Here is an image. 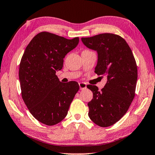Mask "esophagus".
I'll use <instances>...</instances> for the list:
<instances>
[{
  "mask_svg": "<svg viewBox=\"0 0 155 155\" xmlns=\"http://www.w3.org/2000/svg\"><path fill=\"white\" fill-rule=\"evenodd\" d=\"M79 86H80V88L81 90H82V89H85L87 88V84H85V83H83V82L79 83Z\"/></svg>",
  "mask_w": 155,
  "mask_h": 155,
  "instance_id": "obj_1",
  "label": "esophagus"
}]
</instances>
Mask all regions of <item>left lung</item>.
I'll return each instance as SVG.
<instances>
[{
	"label": "left lung",
	"instance_id": "1",
	"mask_svg": "<svg viewBox=\"0 0 155 155\" xmlns=\"http://www.w3.org/2000/svg\"><path fill=\"white\" fill-rule=\"evenodd\" d=\"M81 40L85 46L97 51L94 72L107 78L101 91L95 85L87 86L93 92L88 115L98 126H112L126 114L135 96L138 78L135 58L126 40L118 35L101 33Z\"/></svg>",
	"mask_w": 155,
	"mask_h": 155
}]
</instances>
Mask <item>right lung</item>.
I'll list each match as a JSON object with an SVG mask.
<instances>
[{
	"mask_svg": "<svg viewBox=\"0 0 155 155\" xmlns=\"http://www.w3.org/2000/svg\"><path fill=\"white\" fill-rule=\"evenodd\" d=\"M78 42V37L69 40L43 31L24 51L19 71L21 96L31 115L42 124L52 126L61 122L79 90L77 82L62 83L56 75L65 56Z\"/></svg>",
	"mask_w": 155,
	"mask_h": 155,
	"instance_id": "add662e5",
	"label": "right lung"
}]
</instances>
